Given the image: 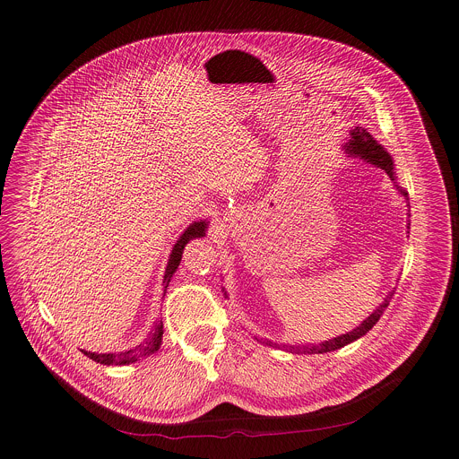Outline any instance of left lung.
<instances>
[{"label": "left lung", "instance_id": "1", "mask_svg": "<svg viewBox=\"0 0 459 459\" xmlns=\"http://www.w3.org/2000/svg\"><path fill=\"white\" fill-rule=\"evenodd\" d=\"M345 152H347L349 156L365 160L367 163L383 169V170L388 174V178H390L392 181H396L394 161H392L390 154L367 133V128L356 126V128L351 130V140H349V143L345 145ZM396 186H398V185H396ZM398 190L402 192V195H403L405 200L409 198V194H407L402 186H398ZM390 298H392V292L383 299V303H381L359 326H356L354 331H351V333H347V334H342V336L333 338V340H329V342H323V343H319V345H283V349H287V352H292V354H299V352H301V354H325V352L338 351V349H342V347H345V345H349V343L359 340L361 336H365V334L372 329V326L377 323V319L383 316V310L388 307ZM264 343L269 345V347H278V343H273V342H269V340L264 342Z\"/></svg>", "mask_w": 459, "mask_h": 459}]
</instances>
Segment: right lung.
Returning a JSON list of instances; mask_svg holds the SVG:
<instances>
[{"label": "right lung", "instance_id": "add662e5", "mask_svg": "<svg viewBox=\"0 0 459 459\" xmlns=\"http://www.w3.org/2000/svg\"><path fill=\"white\" fill-rule=\"evenodd\" d=\"M205 230H207V221L205 220H200V221H194L190 223L185 232L179 236V239L176 241L172 252H170V257H169V264H167V269H165V276H163V285H165V290L170 283V278L174 276L176 269L179 267V261H181V254H183V248L185 245L194 239V238H202L205 236ZM161 340H163V321H158L154 326L151 334L147 336V340L136 347H133L130 351H125V352H117V354H96V352H87V351H82L85 356H89L92 361L96 363H101V365H128V363H136L138 359H143L151 354H154L160 347H161Z\"/></svg>", "mask_w": 459, "mask_h": 459}]
</instances>
